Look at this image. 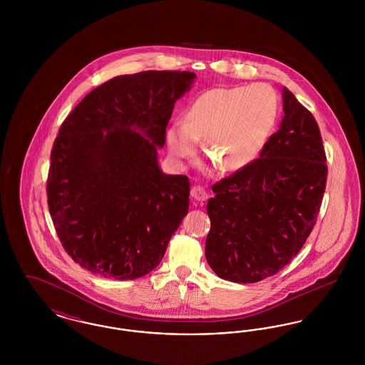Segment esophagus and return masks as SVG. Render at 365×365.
I'll list each match as a JSON object with an SVG mask.
<instances>
[{"instance_id": "34e87169", "label": "esophagus", "mask_w": 365, "mask_h": 365, "mask_svg": "<svg viewBox=\"0 0 365 365\" xmlns=\"http://www.w3.org/2000/svg\"><path fill=\"white\" fill-rule=\"evenodd\" d=\"M190 195L192 200L200 201V202H202V201H205L208 198L207 191H205V189H202L201 186H192L190 190Z\"/></svg>"}]
</instances>
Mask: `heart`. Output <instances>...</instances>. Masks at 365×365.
<instances>
[{"instance_id": "1", "label": "heart", "mask_w": 365, "mask_h": 365, "mask_svg": "<svg viewBox=\"0 0 365 365\" xmlns=\"http://www.w3.org/2000/svg\"><path fill=\"white\" fill-rule=\"evenodd\" d=\"M278 112V96L268 85L209 88L186 108L182 124L168 128L170 155L183 163L204 139L205 153L223 170H242L260 155Z\"/></svg>"}]
</instances>
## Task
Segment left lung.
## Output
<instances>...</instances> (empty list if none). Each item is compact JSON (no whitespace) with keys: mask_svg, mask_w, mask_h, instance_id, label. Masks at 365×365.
Listing matches in <instances>:
<instances>
[{"mask_svg":"<svg viewBox=\"0 0 365 365\" xmlns=\"http://www.w3.org/2000/svg\"><path fill=\"white\" fill-rule=\"evenodd\" d=\"M283 110L260 156L212 186L205 257L219 278L256 283L278 274L316 225L327 182L322 134L287 88Z\"/></svg>","mask_w":365,"mask_h":365,"instance_id":"8db88e82","label":"left lung"}]
</instances>
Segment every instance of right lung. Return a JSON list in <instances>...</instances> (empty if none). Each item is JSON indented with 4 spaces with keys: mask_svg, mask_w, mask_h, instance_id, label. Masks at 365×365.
<instances>
[{
    "mask_svg": "<svg viewBox=\"0 0 365 365\" xmlns=\"http://www.w3.org/2000/svg\"><path fill=\"white\" fill-rule=\"evenodd\" d=\"M194 78L189 71L116 76L90 91L61 124L48 207L63 247L87 271L131 280L163 260L187 215L190 182L160 171L157 148Z\"/></svg>",
    "mask_w": 365,
    "mask_h": 365,
    "instance_id": "right-lung-1",
    "label": "right lung"
}]
</instances>
